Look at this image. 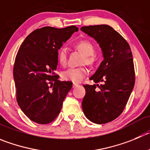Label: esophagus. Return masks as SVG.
<instances>
[{
    "instance_id": "esophagus-1",
    "label": "esophagus",
    "mask_w": 150,
    "mask_h": 150,
    "mask_svg": "<svg viewBox=\"0 0 150 150\" xmlns=\"http://www.w3.org/2000/svg\"><path fill=\"white\" fill-rule=\"evenodd\" d=\"M78 86V83H73V85H72V87L75 88V87H76V86Z\"/></svg>"
}]
</instances>
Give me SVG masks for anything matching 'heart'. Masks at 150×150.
<instances>
[{"label": "heart", "mask_w": 150, "mask_h": 150, "mask_svg": "<svg viewBox=\"0 0 150 150\" xmlns=\"http://www.w3.org/2000/svg\"><path fill=\"white\" fill-rule=\"evenodd\" d=\"M75 48L84 55V58L82 60V64H86L89 66H93L96 64L97 61V57L94 54L96 49L90 41L86 40H81L75 44ZM58 58L61 65H65L67 64V52L65 48H61L58 50ZM87 73V69L85 67L69 68L63 72L62 78L67 81L80 82L85 78Z\"/></svg>", "instance_id": "b5f03b06"}]
</instances>
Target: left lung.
<instances>
[{
    "mask_svg": "<svg viewBox=\"0 0 150 150\" xmlns=\"http://www.w3.org/2000/svg\"><path fill=\"white\" fill-rule=\"evenodd\" d=\"M81 30L97 41L103 57L89 78L95 83H102L83 85L86 95L82 109L90 121L106 124L121 114L133 89L135 70L132 52L127 40L108 25L83 26Z\"/></svg>",
    "mask_w": 150,
    "mask_h": 150,
    "instance_id": "obj_1",
    "label": "left lung"
}]
</instances>
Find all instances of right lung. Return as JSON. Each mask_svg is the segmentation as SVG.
Here are the masks:
<instances>
[{
  "label": "right lung",
  "mask_w": 150,
  "mask_h": 150,
  "mask_svg": "<svg viewBox=\"0 0 150 150\" xmlns=\"http://www.w3.org/2000/svg\"><path fill=\"white\" fill-rule=\"evenodd\" d=\"M78 28L45 26L36 29L21 45L13 77L18 106L31 121L47 124L56 118L72 83L61 81L54 71L58 50Z\"/></svg>",
  "instance_id": "obj_1"
}]
</instances>
